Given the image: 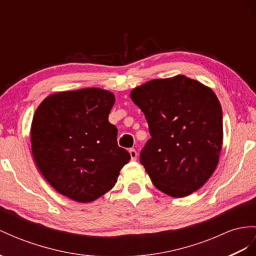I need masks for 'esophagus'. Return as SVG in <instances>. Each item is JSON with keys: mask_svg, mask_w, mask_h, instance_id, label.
<instances>
[{"mask_svg": "<svg viewBox=\"0 0 256 256\" xmlns=\"http://www.w3.org/2000/svg\"><path fill=\"white\" fill-rule=\"evenodd\" d=\"M128 152H130V159H132L133 161L137 159V152H136L134 148H130L128 150Z\"/></svg>", "mask_w": 256, "mask_h": 256, "instance_id": "1", "label": "esophagus"}]
</instances>
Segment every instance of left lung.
I'll return each mask as SVG.
<instances>
[{"label": "left lung", "instance_id": "obj_1", "mask_svg": "<svg viewBox=\"0 0 256 256\" xmlns=\"http://www.w3.org/2000/svg\"><path fill=\"white\" fill-rule=\"evenodd\" d=\"M152 138L140 161L154 185L182 198L211 178L222 144V112L214 92L185 76L158 78L130 92Z\"/></svg>", "mask_w": 256, "mask_h": 256}]
</instances>
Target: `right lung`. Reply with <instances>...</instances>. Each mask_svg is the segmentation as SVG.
Returning a JSON list of instances; mask_svg holds the SVG:
<instances>
[{
    "instance_id": "add662e5",
    "label": "right lung",
    "mask_w": 256,
    "mask_h": 256,
    "mask_svg": "<svg viewBox=\"0 0 256 256\" xmlns=\"http://www.w3.org/2000/svg\"><path fill=\"white\" fill-rule=\"evenodd\" d=\"M114 104L112 93L90 88L50 95L36 111L34 161L50 186L72 200L90 202L109 192L130 159L108 121Z\"/></svg>"
}]
</instances>
